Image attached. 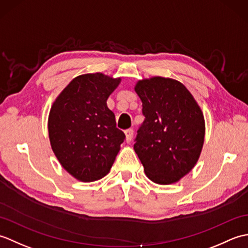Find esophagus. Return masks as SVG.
<instances>
[{
    "mask_svg": "<svg viewBox=\"0 0 248 248\" xmlns=\"http://www.w3.org/2000/svg\"><path fill=\"white\" fill-rule=\"evenodd\" d=\"M124 134H125V141H127V143H130V141L133 139L134 131H133V129H128L124 131Z\"/></svg>",
    "mask_w": 248,
    "mask_h": 248,
    "instance_id": "1",
    "label": "esophagus"
}]
</instances>
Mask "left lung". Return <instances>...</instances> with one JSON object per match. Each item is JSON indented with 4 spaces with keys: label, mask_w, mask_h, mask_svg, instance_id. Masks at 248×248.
Listing matches in <instances>:
<instances>
[{
    "label": "left lung",
    "mask_w": 248,
    "mask_h": 248,
    "mask_svg": "<svg viewBox=\"0 0 248 248\" xmlns=\"http://www.w3.org/2000/svg\"><path fill=\"white\" fill-rule=\"evenodd\" d=\"M134 89L145 116L134 150L145 173L157 184L178 182L193 170L202 149V109L187 88L173 78H145Z\"/></svg>",
    "instance_id": "1"
}]
</instances>
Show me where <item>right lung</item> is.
Returning a JSON list of instances; mask_svg holds the SVG:
<instances>
[{
	"label": "right lung",
	"instance_id": "1",
	"mask_svg": "<svg viewBox=\"0 0 248 248\" xmlns=\"http://www.w3.org/2000/svg\"><path fill=\"white\" fill-rule=\"evenodd\" d=\"M120 81L99 72L78 76L51 107L48 130L52 150L61 165L82 182L107 176L125 139L107 104Z\"/></svg>",
	"mask_w": 248,
	"mask_h": 248
}]
</instances>
